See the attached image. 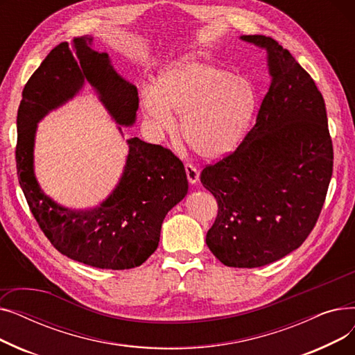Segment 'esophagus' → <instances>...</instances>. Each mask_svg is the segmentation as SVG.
Masks as SVG:
<instances>
[{
  "instance_id": "obj_1",
  "label": "esophagus",
  "mask_w": 355,
  "mask_h": 355,
  "mask_svg": "<svg viewBox=\"0 0 355 355\" xmlns=\"http://www.w3.org/2000/svg\"><path fill=\"white\" fill-rule=\"evenodd\" d=\"M185 173H187V178L191 184H196L198 181V170L197 166H194L193 164L190 162H185Z\"/></svg>"
}]
</instances>
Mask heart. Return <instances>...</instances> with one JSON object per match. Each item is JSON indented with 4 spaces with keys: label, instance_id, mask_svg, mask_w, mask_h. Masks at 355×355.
Returning a JSON list of instances; mask_svg holds the SVG:
<instances>
[{
    "label": "heart",
    "instance_id": "b5f03b06",
    "mask_svg": "<svg viewBox=\"0 0 355 355\" xmlns=\"http://www.w3.org/2000/svg\"><path fill=\"white\" fill-rule=\"evenodd\" d=\"M256 102L249 80L193 59L165 71L157 90L148 89L142 96L148 116L162 130L171 132L175 128L171 110L182 115V137L202 158H217L241 141Z\"/></svg>",
    "mask_w": 355,
    "mask_h": 355
}]
</instances>
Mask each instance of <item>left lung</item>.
<instances>
[{
  "instance_id": "left-lung-1",
  "label": "left lung",
  "mask_w": 355,
  "mask_h": 355,
  "mask_svg": "<svg viewBox=\"0 0 355 355\" xmlns=\"http://www.w3.org/2000/svg\"><path fill=\"white\" fill-rule=\"evenodd\" d=\"M272 83L254 126L234 149L200 174L217 200L206 243L223 265L259 268L300 248L315 227L332 177L325 102L309 73L266 35Z\"/></svg>"
}]
</instances>
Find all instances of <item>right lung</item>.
Masks as SVG:
<instances>
[{"label": "right lung", "instance_id": "1", "mask_svg": "<svg viewBox=\"0 0 355 355\" xmlns=\"http://www.w3.org/2000/svg\"><path fill=\"white\" fill-rule=\"evenodd\" d=\"M93 39L74 37L55 46L28 79L17 114V175L28 207L50 243L80 263L123 270L141 266L157 248L164 217L189 191L187 174L171 149L130 138L116 189L93 210L60 207L43 194L33 173L35 123L73 98L87 80L121 125L135 121L138 90L110 66Z\"/></svg>", "mask_w": 355, "mask_h": 355}]
</instances>
